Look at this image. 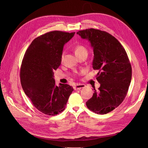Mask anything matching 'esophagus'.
I'll list each match as a JSON object with an SVG mask.
<instances>
[{"label": "esophagus", "mask_w": 148, "mask_h": 148, "mask_svg": "<svg viewBox=\"0 0 148 148\" xmlns=\"http://www.w3.org/2000/svg\"><path fill=\"white\" fill-rule=\"evenodd\" d=\"M85 86H85V85L83 84H77L73 86V88H74L75 90H78V89H80L82 88H83Z\"/></svg>", "instance_id": "34e87169"}]
</instances>
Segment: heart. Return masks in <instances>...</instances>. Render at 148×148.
<instances>
[{
  "instance_id": "heart-1",
  "label": "heart",
  "mask_w": 148,
  "mask_h": 148,
  "mask_svg": "<svg viewBox=\"0 0 148 148\" xmlns=\"http://www.w3.org/2000/svg\"><path fill=\"white\" fill-rule=\"evenodd\" d=\"M75 52L76 56H77V55L79 54V53H81L83 52H87V49L83 45H78L75 49ZM64 53H65L64 52H62V55H61V60L64 59Z\"/></svg>"
}]
</instances>
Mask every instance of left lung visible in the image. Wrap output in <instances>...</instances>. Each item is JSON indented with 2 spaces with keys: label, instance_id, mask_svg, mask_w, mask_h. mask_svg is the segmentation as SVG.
<instances>
[{
  "label": "left lung",
  "instance_id": "obj_1",
  "mask_svg": "<svg viewBox=\"0 0 148 148\" xmlns=\"http://www.w3.org/2000/svg\"><path fill=\"white\" fill-rule=\"evenodd\" d=\"M93 47L92 67L98 70L96 79L101 84L86 102L88 108L98 114L112 111L123 102L131 82L130 62L123 46L106 31L94 28L77 33Z\"/></svg>",
  "mask_w": 148,
  "mask_h": 148
}]
</instances>
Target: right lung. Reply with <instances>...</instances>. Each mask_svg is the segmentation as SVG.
<instances>
[{
    "label": "right lung",
    "instance_id": "obj_1",
    "mask_svg": "<svg viewBox=\"0 0 148 148\" xmlns=\"http://www.w3.org/2000/svg\"><path fill=\"white\" fill-rule=\"evenodd\" d=\"M75 32L52 31L35 38L26 51L20 68L21 86L41 112L56 115L65 110L73 91L67 84L56 85L53 71L61 64L64 46Z\"/></svg>",
    "mask_w": 148,
    "mask_h": 148
}]
</instances>
